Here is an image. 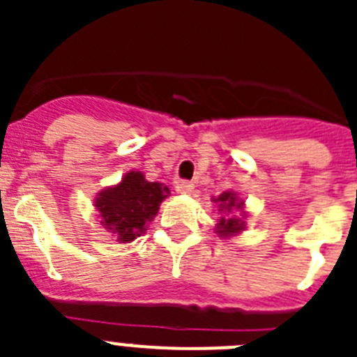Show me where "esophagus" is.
<instances>
[{
  "instance_id": "obj_1",
  "label": "esophagus",
  "mask_w": 357,
  "mask_h": 357,
  "mask_svg": "<svg viewBox=\"0 0 357 357\" xmlns=\"http://www.w3.org/2000/svg\"><path fill=\"white\" fill-rule=\"evenodd\" d=\"M176 191L184 195H191L195 191V184L189 181H181L178 184H176Z\"/></svg>"
}]
</instances>
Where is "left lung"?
I'll return each instance as SVG.
<instances>
[{"label":"left lung","instance_id":"1","mask_svg":"<svg viewBox=\"0 0 357 357\" xmlns=\"http://www.w3.org/2000/svg\"><path fill=\"white\" fill-rule=\"evenodd\" d=\"M214 202H220V211L225 209L229 211L232 207H241V204H238V200H236V195L232 193V191H225L223 195H220V197L216 198ZM243 229V222L241 220H238V218H222V222L218 223V234L220 236H230V234H236V232H239V230Z\"/></svg>","mask_w":357,"mask_h":357}]
</instances>
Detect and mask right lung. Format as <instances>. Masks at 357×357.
<instances>
[{"label":"right lung","instance_id":"obj_1","mask_svg":"<svg viewBox=\"0 0 357 357\" xmlns=\"http://www.w3.org/2000/svg\"><path fill=\"white\" fill-rule=\"evenodd\" d=\"M168 195L166 185L148 182L143 173H127L118 185L98 195L96 207L102 214V225L118 234L119 241H132L146 230V222L153 220L160 202Z\"/></svg>","mask_w":357,"mask_h":357}]
</instances>
